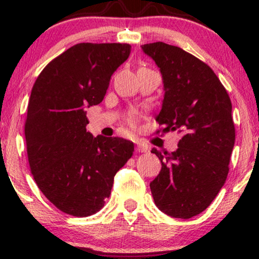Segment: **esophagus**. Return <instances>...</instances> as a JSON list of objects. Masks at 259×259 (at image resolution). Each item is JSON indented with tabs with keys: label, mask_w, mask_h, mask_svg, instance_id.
Returning <instances> with one entry per match:
<instances>
[{
	"label": "esophagus",
	"mask_w": 259,
	"mask_h": 259,
	"mask_svg": "<svg viewBox=\"0 0 259 259\" xmlns=\"http://www.w3.org/2000/svg\"><path fill=\"white\" fill-rule=\"evenodd\" d=\"M136 151H138V152H147L148 146H147V145H145V144H141V142H138Z\"/></svg>",
	"instance_id": "1"
}]
</instances>
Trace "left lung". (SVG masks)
<instances>
[{"label":"left lung","instance_id":"8db88e82","mask_svg":"<svg viewBox=\"0 0 259 259\" xmlns=\"http://www.w3.org/2000/svg\"><path fill=\"white\" fill-rule=\"evenodd\" d=\"M141 49L162 74L164 99L156 120L163 132L181 133L177 151H151L162 163L151 192L163 213L192 218L212 203L227 180L235 144L230 97L215 73L180 47L153 42Z\"/></svg>","mask_w":259,"mask_h":259}]
</instances>
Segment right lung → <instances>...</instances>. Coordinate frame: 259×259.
Segmentation results:
<instances>
[{
  "label": "right lung",
  "mask_w": 259,
  "mask_h": 259,
  "mask_svg": "<svg viewBox=\"0 0 259 259\" xmlns=\"http://www.w3.org/2000/svg\"><path fill=\"white\" fill-rule=\"evenodd\" d=\"M129 44H76L50 62L32 86L25 120L29 165L38 189L74 217L99 212L117 171L133 156L125 139L86 132L85 108L102 102Z\"/></svg>",
  "instance_id": "add662e5"
}]
</instances>
